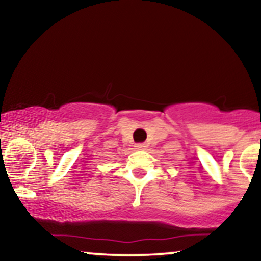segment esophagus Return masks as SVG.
Listing matches in <instances>:
<instances>
[{"instance_id": "obj_1", "label": "esophagus", "mask_w": 261, "mask_h": 261, "mask_svg": "<svg viewBox=\"0 0 261 261\" xmlns=\"http://www.w3.org/2000/svg\"><path fill=\"white\" fill-rule=\"evenodd\" d=\"M145 148H146V144H142V142L135 145V149H145Z\"/></svg>"}]
</instances>
